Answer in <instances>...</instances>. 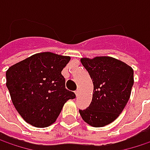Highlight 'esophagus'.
<instances>
[{
  "label": "esophagus",
  "instance_id": "obj_1",
  "mask_svg": "<svg viewBox=\"0 0 150 150\" xmlns=\"http://www.w3.org/2000/svg\"><path fill=\"white\" fill-rule=\"evenodd\" d=\"M75 95H76V96H78L80 95V89L78 88V89H77V90L75 91Z\"/></svg>",
  "mask_w": 150,
  "mask_h": 150
}]
</instances>
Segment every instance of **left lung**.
Instances as JSON below:
<instances>
[{
    "label": "left lung",
    "instance_id": "obj_1",
    "mask_svg": "<svg viewBox=\"0 0 150 150\" xmlns=\"http://www.w3.org/2000/svg\"><path fill=\"white\" fill-rule=\"evenodd\" d=\"M93 85V97L88 108L79 110L83 121L99 128L114 122L127 104L134 84V70L125 62L110 56L83 57Z\"/></svg>",
    "mask_w": 150,
    "mask_h": 150
}]
</instances>
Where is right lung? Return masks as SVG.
I'll return each mask as SVG.
<instances>
[{
	"label": "right lung",
	"instance_id": "obj_1",
	"mask_svg": "<svg viewBox=\"0 0 150 150\" xmlns=\"http://www.w3.org/2000/svg\"><path fill=\"white\" fill-rule=\"evenodd\" d=\"M69 56L51 52L33 54L6 72L7 88L17 112L28 124L46 128L53 124L63 106L75 98L65 88L62 70Z\"/></svg>",
	"mask_w": 150,
	"mask_h": 150
}]
</instances>
